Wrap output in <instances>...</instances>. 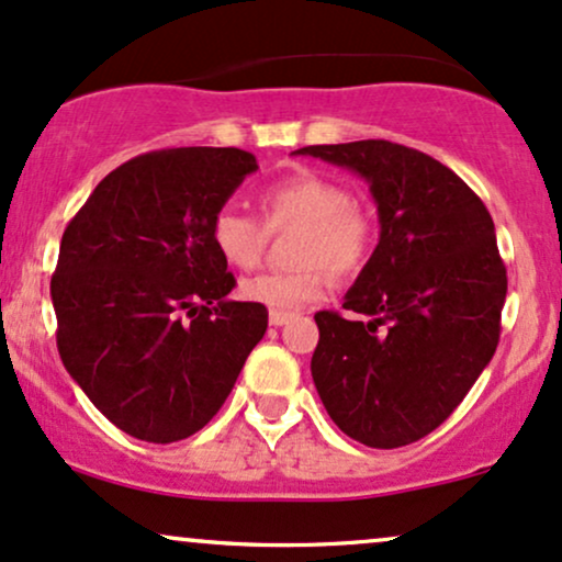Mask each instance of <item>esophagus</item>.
I'll use <instances>...</instances> for the list:
<instances>
[{
    "label": "esophagus",
    "instance_id": "34e87169",
    "mask_svg": "<svg viewBox=\"0 0 562 562\" xmlns=\"http://www.w3.org/2000/svg\"><path fill=\"white\" fill-rule=\"evenodd\" d=\"M294 318V313H286V310H270L268 321L270 326H283V323H289Z\"/></svg>",
    "mask_w": 562,
    "mask_h": 562
}]
</instances>
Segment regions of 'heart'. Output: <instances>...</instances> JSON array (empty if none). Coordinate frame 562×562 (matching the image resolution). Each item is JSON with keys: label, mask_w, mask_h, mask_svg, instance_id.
I'll return each instance as SVG.
<instances>
[{"label": "heart", "mask_w": 562, "mask_h": 562, "mask_svg": "<svg viewBox=\"0 0 562 562\" xmlns=\"http://www.w3.org/2000/svg\"><path fill=\"white\" fill-rule=\"evenodd\" d=\"M257 217L239 207H221L210 221V241L231 268L249 270L262 260L270 231L300 228L289 273H260L241 281V296L270 310H296L315 302L328 289V270L352 276L373 249V221L352 202L341 183L326 176L300 173L260 191Z\"/></svg>", "instance_id": "obj_1"}]
</instances>
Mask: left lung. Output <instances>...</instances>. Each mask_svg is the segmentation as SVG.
<instances>
[{
  "label": "left lung",
  "mask_w": 562,
  "mask_h": 562,
  "mask_svg": "<svg viewBox=\"0 0 562 562\" xmlns=\"http://www.w3.org/2000/svg\"><path fill=\"white\" fill-rule=\"evenodd\" d=\"M366 178L381 234L345 294L355 315L315 313V389L349 439L394 450L424 439L490 366L507 294L484 202L424 151L368 138L302 147Z\"/></svg>",
  "instance_id": "1"
}]
</instances>
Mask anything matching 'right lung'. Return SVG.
I'll use <instances>...</instances> for the list:
<instances>
[{
	"label": "right lung",
	"instance_id": "right-lung-1",
	"mask_svg": "<svg viewBox=\"0 0 562 562\" xmlns=\"http://www.w3.org/2000/svg\"><path fill=\"white\" fill-rule=\"evenodd\" d=\"M257 170L252 151L138 155L97 183L52 276L65 371L110 424L170 445L207 426L266 336L268 310L234 302L210 221Z\"/></svg>",
	"mask_w": 562,
	"mask_h": 562
}]
</instances>
